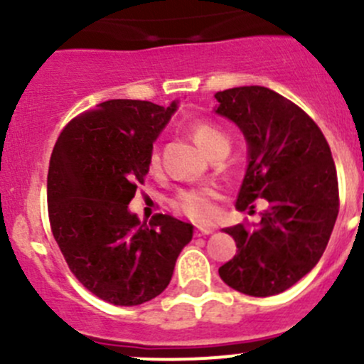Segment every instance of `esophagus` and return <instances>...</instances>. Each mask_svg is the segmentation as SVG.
<instances>
[{"instance_id":"obj_1","label":"esophagus","mask_w":364,"mask_h":364,"mask_svg":"<svg viewBox=\"0 0 364 364\" xmlns=\"http://www.w3.org/2000/svg\"><path fill=\"white\" fill-rule=\"evenodd\" d=\"M215 232V227H197L196 236H208V234Z\"/></svg>"}]
</instances>
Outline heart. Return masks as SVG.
Returning <instances> with one entry per match:
<instances>
[{
  "mask_svg": "<svg viewBox=\"0 0 364 364\" xmlns=\"http://www.w3.org/2000/svg\"><path fill=\"white\" fill-rule=\"evenodd\" d=\"M190 134H192L193 141L199 144V148L204 153H208L209 156L218 151V149H229V139L215 124L205 123V121H196V123L190 124ZM148 165L151 171H156L160 167V156L156 149L149 153ZM215 190L204 186V188L179 190L171 204L176 211L185 215L186 218L193 220V222H208L215 216Z\"/></svg>",
  "mask_w": 364,
  "mask_h": 364,
  "instance_id": "b5f03b06",
  "label": "heart"
}]
</instances>
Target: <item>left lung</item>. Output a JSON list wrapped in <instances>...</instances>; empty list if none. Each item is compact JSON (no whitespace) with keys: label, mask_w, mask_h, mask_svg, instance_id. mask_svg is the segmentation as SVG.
I'll list each match as a JSON object with an SVG mask.
<instances>
[{"label":"left lung","mask_w":364,"mask_h":364,"mask_svg":"<svg viewBox=\"0 0 364 364\" xmlns=\"http://www.w3.org/2000/svg\"><path fill=\"white\" fill-rule=\"evenodd\" d=\"M216 112L229 117L248 142V168L236 208L260 223L227 227L237 252L218 269L234 291L280 294L310 273L328 247L340 209L338 178L321 128L294 102L264 86L218 91Z\"/></svg>","instance_id":"obj_1"}]
</instances>
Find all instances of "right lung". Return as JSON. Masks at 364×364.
<instances>
[{
  "instance_id": "right-lung-1",
  "label": "right lung",
  "mask_w": 364,
  "mask_h": 364,
  "mask_svg": "<svg viewBox=\"0 0 364 364\" xmlns=\"http://www.w3.org/2000/svg\"><path fill=\"white\" fill-rule=\"evenodd\" d=\"M176 104L109 100L61 130L47 174L53 236L73 277L116 306L153 299L168 285L193 227L156 213L128 211L149 171V153Z\"/></svg>"
}]
</instances>
